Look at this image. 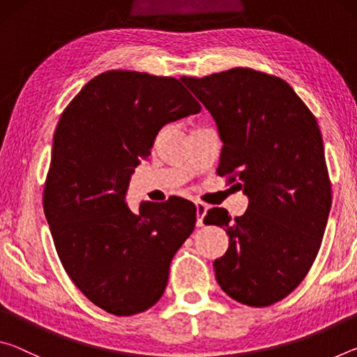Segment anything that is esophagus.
<instances>
[{
	"label": "esophagus",
	"instance_id": "esophagus-1",
	"mask_svg": "<svg viewBox=\"0 0 357 357\" xmlns=\"http://www.w3.org/2000/svg\"><path fill=\"white\" fill-rule=\"evenodd\" d=\"M195 206H197V227H203V217L206 215L209 208L208 204H204L202 202H197Z\"/></svg>",
	"mask_w": 357,
	"mask_h": 357
}]
</instances>
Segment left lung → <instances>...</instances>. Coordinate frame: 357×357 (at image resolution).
Returning a JSON list of instances; mask_svg holds the SVG:
<instances>
[{
	"label": "left lung",
	"mask_w": 357,
	"mask_h": 357,
	"mask_svg": "<svg viewBox=\"0 0 357 357\" xmlns=\"http://www.w3.org/2000/svg\"><path fill=\"white\" fill-rule=\"evenodd\" d=\"M181 80L217 124V173L239 179L234 185L249 198L234 220L223 208L203 220L229 238L214 261L217 283L241 304H274L304 280L328 223L331 181L317 119L287 82L263 72L234 68Z\"/></svg>",
	"instance_id": "obj_1"
}]
</instances>
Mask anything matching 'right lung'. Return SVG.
Segmentation results:
<instances>
[{"mask_svg": "<svg viewBox=\"0 0 357 357\" xmlns=\"http://www.w3.org/2000/svg\"><path fill=\"white\" fill-rule=\"evenodd\" d=\"M200 110L176 78L108 70L59 118L44 213L66 273L102 310L135 315L165 291L172 258L195 228V204L142 202L135 214L126 193L159 130Z\"/></svg>", "mask_w": 357, "mask_h": 357, "instance_id": "obj_1", "label": "right lung"}]
</instances>
